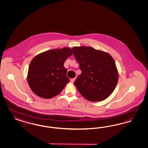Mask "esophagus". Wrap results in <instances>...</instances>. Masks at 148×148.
Here are the masks:
<instances>
[{"label": "esophagus", "instance_id": "34e87169", "mask_svg": "<svg viewBox=\"0 0 148 148\" xmlns=\"http://www.w3.org/2000/svg\"><path fill=\"white\" fill-rule=\"evenodd\" d=\"M75 79H76V77H74V78H73V79H71V82H72V83H73V82H74V81L75 80Z\"/></svg>", "mask_w": 148, "mask_h": 148}]
</instances>
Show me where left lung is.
Listing matches in <instances>:
<instances>
[{"mask_svg":"<svg viewBox=\"0 0 148 148\" xmlns=\"http://www.w3.org/2000/svg\"><path fill=\"white\" fill-rule=\"evenodd\" d=\"M72 50L81 71L74 83L80 93L90 101H100L108 98L118 80L116 65L112 56L90 47H75Z\"/></svg>","mask_w":148,"mask_h":148,"instance_id":"obj_1","label":"left lung"}]
</instances>
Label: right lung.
<instances>
[{
    "label": "right lung",
    "instance_id": "1",
    "mask_svg": "<svg viewBox=\"0 0 148 148\" xmlns=\"http://www.w3.org/2000/svg\"><path fill=\"white\" fill-rule=\"evenodd\" d=\"M73 54L69 48L50 50L32 60L27 73V82L32 91L43 98L58 95L69 82L67 70L63 66Z\"/></svg>",
    "mask_w": 148,
    "mask_h": 148
}]
</instances>
